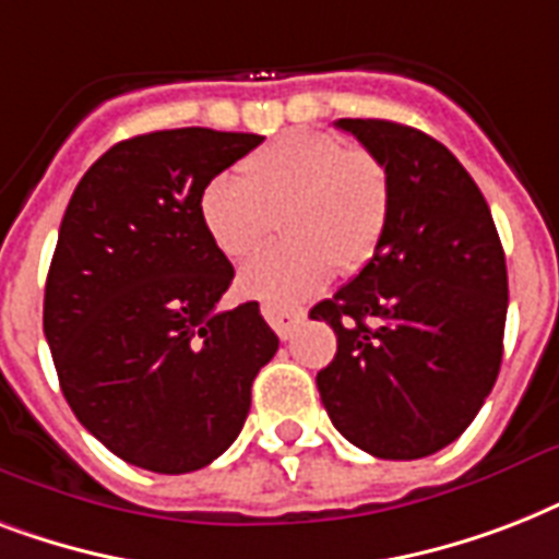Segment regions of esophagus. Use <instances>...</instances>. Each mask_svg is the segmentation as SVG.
<instances>
[{
    "label": "esophagus",
    "instance_id": "obj_1",
    "mask_svg": "<svg viewBox=\"0 0 559 559\" xmlns=\"http://www.w3.org/2000/svg\"><path fill=\"white\" fill-rule=\"evenodd\" d=\"M263 319L270 322V328L278 333L281 340H289L293 331H296V324L305 322V310H298V307H281V305H263L261 307Z\"/></svg>",
    "mask_w": 559,
    "mask_h": 559
}]
</instances>
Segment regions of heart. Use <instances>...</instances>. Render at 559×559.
<instances>
[{
  "label": "heart",
  "instance_id": "obj_1",
  "mask_svg": "<svg viewBox=\"0 0 559 559\" xmlns=\"http://www.w3.org/2000/svg\"><path fill=\"white\" fill-rule=\"evenodd\" d=\"M289 237L246 263L237 287L263 305H298L357 272L380 249L389 223V177L366 151L328 133L293 130L246 156L240 174H217L200 193V219L219 252L240 261L275 228Z\"/></svg>",
  "mask_w": 559,
  "mask_h": 559
}]
</instances>
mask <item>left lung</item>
Listing matches in <instances>:
<instances>
[{"mask_svg":"<svg viewBox=\"0 0 559 559\" xmlns=\"http://www.w3.org/2000/svg\"><path fill=\"white\" fill-rule=\"evenodd\" d=\"M336 127L385 168L389 223L357 278L310 310L336 333L316 385L354 447L426 459L473 424L499 377L502 240L473 177L432 135L382 118Z\"/></svg>","mask_w":559,"mask_h":559,"instance_id":"8db88e82","label":"left lung"}]
</instances>
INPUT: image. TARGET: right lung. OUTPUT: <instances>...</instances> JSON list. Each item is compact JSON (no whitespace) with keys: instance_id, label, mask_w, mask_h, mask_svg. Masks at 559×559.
I'll return each instance as SVG.
<instances>
[{"instance_id":"add662e5","label":"right lung","mask_w":559,"mask_h":559,"mask_svg":"<svg viewBox=\"0 0 559 559\" xmlns=\"http://www.w3.org/2000/svg\"><path fill=\"white\" fill-rule=\"evenodd\" d=\"M261 142L209 127L135 135L69 200L43 331L74 417L133 467L179 476L223 455L278 350L258 301L219 310L235 266L200 219L205 182Z\"/></svg>"}]
</instances>
